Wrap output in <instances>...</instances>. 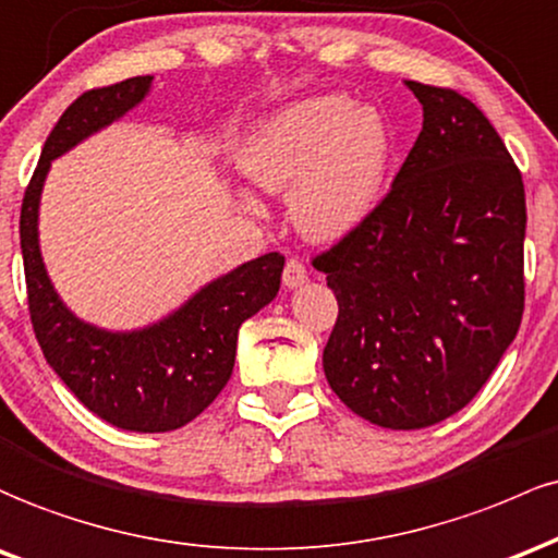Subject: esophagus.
Here are the masks:
<instances>
[{
  "instance_id": "obj_1",
  "label": "esophagus",
  "mask_w": 558,
  "mask_h": 558,
  "mask_svg": "<svg viewBox=\"0 0 558 558\" xmlns=\"http://www.w3.org/2000/svg\"><path fill=\"white\" fill-rule=\"evenodd\" d=\"M281 279H284V284L290 287V290H298V287H303L305 281H308V268H305V263L300 258H290L284 263Z\"/></svg>"
}]
</instances>
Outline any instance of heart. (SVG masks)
<instances>
[{"mask_svg": "<svg viewBox=\"0 0 558 558\" xmlns=\"http://www.w3.org/2000/svg\"><path fill=\"white\" fill-rule=\"evenodd\" d=\"M390 134L374 110L327 94L290 105L247 136L240 166L268 192H290V216L311 240H337L377 205Z\"/></svg>", "mask_w": 558, "mask_h": 558, "instance_id": "1", "label": "heart"}]
</instances>
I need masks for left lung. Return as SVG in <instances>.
I'll return each instance as SVG.
<instances>
[{
  "label": "left lung",
  "instance_id": "8db88e82",
  "mask_svg": "<svg viewBox=\"0 0 558 558\" xmlns=\"http://www.w3.org/2000/svg\"><path fill=\"white\" fill-rule=\"evenodd\" d=\"M424 126L387 195L313 266L337 322L324 374L387 429L453 416L482 390L524 313V184L472 99L405 81Z\"/></svg>",
  "mask_w": 558,
  "mask_h": 558
}]
</instances>
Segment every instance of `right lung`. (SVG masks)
I'll use <instances>...</instances> for the list:
<instances>
[{"instance_id":"add662e5","label":"right lung","mask_w":558,"mask_h":558,"mask_svg":"<svg viewBox=\"0 0 558 558\" xmlns=\"http://www.w3.org/2000/svg\"><path fill=\"white\" fill-rule=\"evenodd\" d=\"M153 76L84 92L49 131L21 208L28 313L49 366L92 414L131 432H171L203 414L227 387L242 322L279 292L284 255L266 253L210 281L155 327L112 335L78 322L44 271L36 213L49 162L142 102Z\"/></svg>"}]
</instances>
